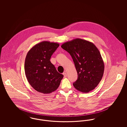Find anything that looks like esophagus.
Returning <instances> with one entry per match:
<instances>
[{
	"label": "esophagus",
	"mask_w": 127,
	"mask_h": 127,
	"mask_svg": "<svg viewBox=\"0 0 127 127\" xmlns=\"http://www.w3.org/2000/svg\"><path fill=\"white\" fill-rule=\"evenodd\" d=\"M63 75H64V78H66V72L63 73Z\"/></svg>",
	"instance_id": "esophagus-1"
}]
</instances>
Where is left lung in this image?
Masks as SVG:
<instances>
[{"instance_id": "1", "label": "left lung", "mask_w": 127, "mask_h": 127, "mask_svg": "<svg viewBox=\"0 0 127 127\" xmlns=\"http://www.w3.org/2000/svg\"><path fill=\"white\" fill-rule=\"evenodd\" d=\"M61 47L71 55L78 73L73 86L88 93L93 90L102 78L104 64L99 51L92 42L80 38L63 43Z\"/></svg>"}]
</instances>
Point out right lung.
<instances>
[{
    "instance_id": "obj_1",
    "label": "right lung",
    "mask_w": 127,
    "mask_h": 127,
    "mask_svg": "<svg viewBox=\"0 0 127 127\" xmlns=\"http://www.w3.org/2000/svg\"><path fill=\"white\" fill-rule=\"evenodd\" d=\"M59 46L57 43L42 41L27 54L24 67L26 78L31 87L40 93L49 94L56 91L63 78L50 61Z\"/></svg>"
}]
</instances>
